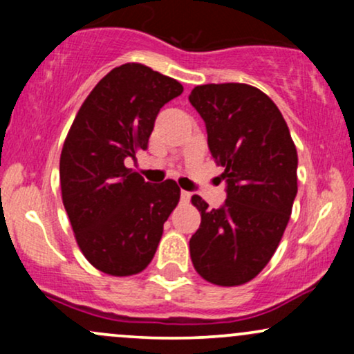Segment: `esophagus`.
Segmentation results:
<instances>
[{
	"label": "esophagus",
	"instance_id": "1",
	"mask_svg": "<svg viewBox=\"0 0 354 354\" xmlns=\"http://www.w3.org/2000/svg\"><path fill=\"white\" fill-rule=\"evenodd\" d=\"M189 200H191V193H189V191L181 189V201L183 203H189Z\"/></svg>",
	"mask_w": 354,
	"mask_h": 354
}]
</instances>
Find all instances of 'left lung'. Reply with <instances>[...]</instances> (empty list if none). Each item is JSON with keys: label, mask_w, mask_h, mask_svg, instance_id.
Here are the masks:
<instances>
[{"label": "left lung", "mask_w": 354, "mask_h": 354, "mask_svg": "<svg viewBox=\"0 0 354 354\" xmlns=\"http://www.w3.org/2000/svg\"><path fill=\"white\" fill-rule=\"evenodd\" d=\"M189 103L208 133L211 156L225 168L226 201L208 209L194 194L201 225L189 239L194 270L218 286H238L268 265L298 193V153L278 106L243 83L201 84Z\"/></svg>", "instance_id": "1"}]
</instances>
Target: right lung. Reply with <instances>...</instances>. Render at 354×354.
Here are the masks:
<instances>
[{"label":"right lung","instance_id":"right-lung-1","mask_svg":"<svg viewBox=\"0 0 354 354\" xmlns=\"http://www.w3.org/2000/svg\"><path fill=\"white\" fill-rule=\"evenodd\" d=\"M181 93V83L145 64H121L93 88L64 140V209L84 258L103 273L143 271L180 201L176 181L146 183L124 160L148 148L158 113Z\"/></svg>","mask_w":354,"mask_h":354}]
</instances>
